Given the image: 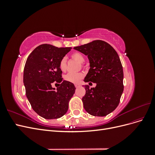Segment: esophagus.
Here are the masks:
<instances>
[{"mask_svg": "<svg viewBox=\"0 0 155 155\" xmlns=\"http://www.w3.org/2000/svg\"><path fill=\"white\" fill-rule=\"evenodd\" d=\"M75 87H76V88H78L80 87V85L79 84H75Z\"/></svg>", "mask_w": 155, "mask_h": 155, "instance_id": "esophagus-1", "label": "esophagus"}]
</instances>
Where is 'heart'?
I'll list each match as a JSON object with an SVG mask.
<instances>
[{"label": "heart", "mask_w": 155, "mask_h": 155, "mask_svg": "<svg viewBox=\"0 0 155 155\" xmlns=\"http://www.w3.org/2000/svg\"><path fill=\"white\" fill-rule=\"evenodd\" d=\"M71 58L74 60H76L77 61L80 63H83L85 61V58H84L83 55L80 52H78V51L72 53L71 54ZM59 68L61 71H66L67 68V59L66 58L64 57L61 59L59 62ZM83 76L84 74L82 72H70L67 75H65L64 79L70 83H77L79 82V81L83 78Z\"/></svg>", "instance_id": "b5f03b06"}]
</instances>
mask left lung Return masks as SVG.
Masks as SVG:
<instances>
[{"label":"left lung","instance_id":"1","mask_svg":"<svg viewBox=\"0 0 155 155\" xmlns=\"http://www.w3.org/2000/svg\"><path fill=\"white\" fill-rule=\"evenodd\" d=\"M74 48L87 55L90 62L84 81L96 83L94 88L85 85L84 109L92 116H107L118 107L124 91V72L119 56L109 44L101 40Z\"/></svg>","mask_w":155,"mask_h":155}]
</instances>
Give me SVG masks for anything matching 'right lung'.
Returning a JSON list of instances; mask_svg holds the SVG:
<instances>
[{
	"instance_id": "obj_1",
	"label": "right lung",
	"mask_w": 155,
	"mask_h": 155,
	"mask_svg": "<svg viewBox=\"0 0 155 155\" xmlns=\"http://www.w3.org/2000/svg\"><path fill=\"white\" fill-rule=\"evenodd\" d=\"M71 48L43 44L27 58L23 74L26 95L33 110L45 119H57L66 114L76 90L72 83L63 81L59 68L61 59ZM53 82L60 83L56 90L51 87Z\"/></svg>"
}]
</instances>
